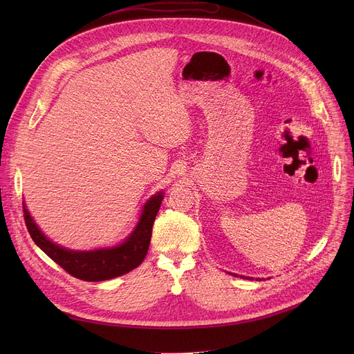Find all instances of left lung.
<instances>
[{
  "instance_id": "1",
  "label": "left lung",
  "mask_w": 354,
  "mask_h": 354,
  "mask_svg": "<svg viewBox=\"0 0 354 354\" xmlns=\"http://www.w3.org/2000/svg\"><path fill=\"white\" fill-rule=\"evenodd\" d=\"M236 276V274H235ZM241 277H243V276H241ZM243 279H249V280H252V277H243ZM257 280H262V279H257Z\"/></svg>"
}]
</instances>
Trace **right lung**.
Returning a JSON list of instances; mask_svg holds the SVG:
<instances>
[{
  "label": "right lung",
  "instance_id": "right-lung-1",
  "mask_svg": "<svg viewBox=\"0 0 354 354\" xmlns=\"http://www.w3.org/2000/svg\"><path fill=\"white\" fill-rule=\"evenodd\" d=\"M162 198L164 190H160L145 201L134 230L124 241L109 248L92 250H74L50 241L32 218L25 200L22 205L25 223L32 239L50 259L80 280L105 281L123 276L141 265L148 252L151 232Z\"/></svg>",
  "mask_w": 354,
  "mask_h": 354
}]
</instances>
